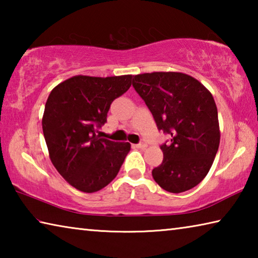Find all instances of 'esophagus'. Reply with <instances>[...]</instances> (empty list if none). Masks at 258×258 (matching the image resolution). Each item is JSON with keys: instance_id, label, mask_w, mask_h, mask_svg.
Masks as SVG:
<instances>
[{"instance_id": "obj_1", "label": "esophagus", "mask_w": 258, "mask_h": 258, "mask_svg": "<svg viewBox=\"0 0 258 258\" xmlns=\"http://www.w3.org/2000/svg\"><path fill=\"white\" fill-rule=\"evenodd\" d=\"M137 147L140 148V149H145V148L148 147V143L146 141H142V142H140L139 145H137Z\"/></svg>"}]
</instances>
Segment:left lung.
Returning a JSON list of instances; mask_svg holds the SVG:
<instances>
[{
    "instance_id": "obj_1",
    "label": "left lung",
    "mask_w": 258,
    "mask_h": 258,
    "mask_svg": "<svg viewBox=\"0 0 258 258\" xmlns=\"http://www.w3.org/2000/svg\"><path fill=\"white\" fill-rule=\"evenodd\" d=\"M133 86L145 100L158 130L171 135L152 177L164 190L180 194L202 182L220 146V124L212 93L190 75L155 72L135 75Z\"/></svg>"
}]
</instances>
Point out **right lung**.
<instances>
[{"mask_svg":"<svg viewBox=\"0 0 258 258\" xmlns=\"http://www.w3.org/2000/svg\"><path fill=\"white\" fill-rule=\"evenodd\" d=\"M132 75L73 76L51 91L42 118L43 134L56 171L86 194L107 186L118 174L131 145L100 138L111 102L132 84Z\"/></svg>","mask_w":258,"mask_h":258,"instance_id":"1","label":"right lung"}]
</instances>
